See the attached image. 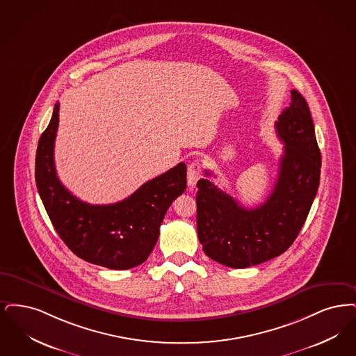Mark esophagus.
I'll use <instances>...</instances> for the list:
<instances>
[{"instance_id": "34e87169", "label": "esophagus", "mask_w": 356, "mask_h": 356, "mask_svg": "<svg viewBox=\"0 0 356 356\" xmlns=\"http://www.w3.org/2000/svg\"><path fill=\"white\" fill-rule=\"evenodd\" d=\"M202 166L200 161H193L187 169V185L194 187L201 178Z\"/></svg>"}]
</instances>
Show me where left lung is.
Returning <instances> with one entry per match:
<instances>
[{"label":"left lung","instance_id":"1","mask_svg":"<svg viewBox=\"0 0 356 356\" xmlns=\"http://www.w3.org/2000/svg\"><path fill=\"white\" fill-rule=\"evenodd\" d=\"M275 130L284 147L278 179L264 203L246 209L207 178L197 184L200 242L209 258L227 267L246 268L283 254L316 195L322 156L309 105L298 90H291V104L279 115Z\"/></svg>","mask_w":356,"mask_h":356}]
</instances>
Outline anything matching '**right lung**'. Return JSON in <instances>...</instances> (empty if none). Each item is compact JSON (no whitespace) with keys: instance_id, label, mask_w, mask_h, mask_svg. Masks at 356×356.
<instances>
[{"instance_id":"right-lung-1","label":"right lung","mask_w":356,"mask_h":356,"mask_svg":"<svg viewBox=\"0 0 356 356\" xmlns=\"http://www.w3.org/2000/svg\"><path fill=\"white\" fill-rule=\"evenodd\" d=\"M58 111L57 102L35 154V184L47 216L81 259L111 270L133 268L149 258L168 209L185 191L186 165L181 162L155 177L124 201H81L62 185L54 166Z\"/></svg>"}]
</instances>
